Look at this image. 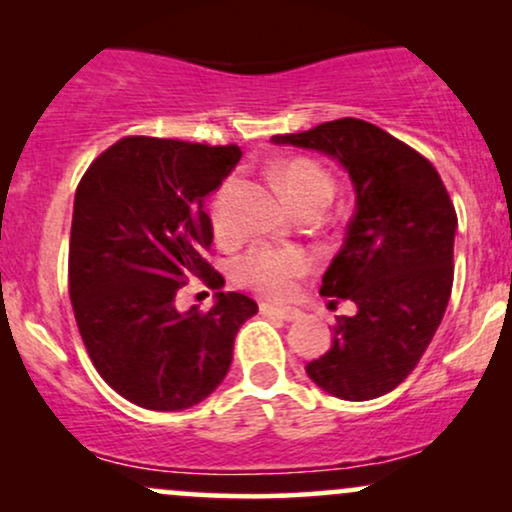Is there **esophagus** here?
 Instances as JSON below:
<instances>
[{
    "label": "esophagus",
    "instance_id": "esophagus-1",
    "mask_svg": "<svg viewBox=\"0 0 512 512\" xmlns=\"http://www.w3.org/2000/svg\"><path fill=\"white\" fill-rule=\"evenodd\" d=\"M260 310H262L264 315L279 317V320H286V322L298 320V317H301V310H296V308H281V305H272V303H262Z\"/></svg>",
    "mask_w": 512,
    "mask_h": 512
}]
</instances>
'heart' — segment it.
<instances>
[{"instance_id": "obj_1", "label": "heart", "mask_w": 512, "mask_h": 512, "mask_svg": "<svg viewBox=\"0 0 512 512\" xmlns=\"http://www.w3.org/2000/svg\"><path fill=\"white\" fill-rule=\"evenodd\" d=\"M276 185L281 187L286 199L298 211L305 207H322L330 204L334 195V180L330 170L313 158L296 156L281 163L274 170ZM238 182L228 178L216 192L211 202V223L219 236L228 233V204H231L233 192ZM310 257L296 248H272V245H260L245 252L233 267V276L238 284L262 293L267 298H286L296 289V281L308 274Z\"/></svg>"}]
</instances>
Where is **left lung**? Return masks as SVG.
<instances>
[{
  "label": "left lung",
  "instance_id": "1",
  "mask_svg": "<svg viewBox=\"0 0 512 512\" xmlns=\"http://www.w3.org/2000/svg\"><path fill=\"white\" fill-rule=\"evenodd\" d=\"M272 142L334 156L356 187L354 219L320 293L349 298L358 313L337 317L330 351L305 373L349 402L387 395L421 361L448 308L457 228L448 190L426 156L356 117Z\"/></svg>",
  "mask_w": 512,
  "mask_h": 512
}]
</instances>
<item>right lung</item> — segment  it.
<instances>
[{
	"label": "right lung",
	"instance_id": "right-lung-1",
	"mask_svg": "<svg viewBox=\"0 0 512 512\" xmlns=\"http://www.w3.org/2000/svg\"><path fill=\"white\" fill-rule=\"evenodd\" d=\"M236 144L122 137L76 187L69 236V298L101 378L154 411H180L226 378L233 342L257 303L216 293L214 308L180 313L187 286L219 289L207 262L211 219L204 199L236 168Z\"/></svg>",
	"mask_w": 512,
	"mask_h": 512
}]
</instances>
